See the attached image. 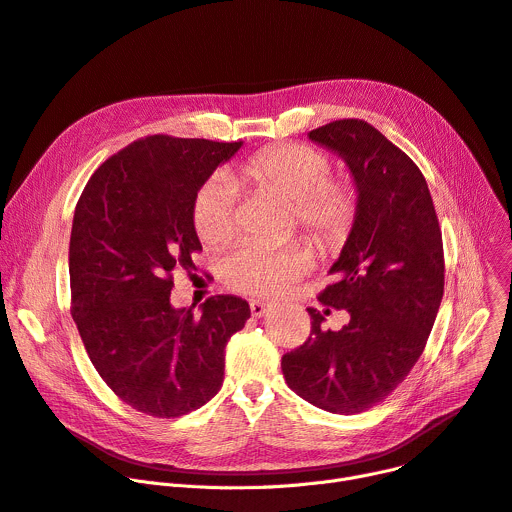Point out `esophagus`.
Wrapping results in <instances>:
<instances>
[{
    "label": "esophagus",
    "mask_w": 512,
    "mask_h": 512,
    "mask_svg": "<svg viewBox=\"0 0 512 512\" xmlns=\"http://www.w3.org/2000/svg\"><path fill=\"white\" fill-rule=\"evenodd\" d=\"M250 310H252V316L262 318V316H266L270 310H273V304H266V302H260V299H254V302H250Z\"/></svg>",
    "instance_id": "34e87169"
}]
</instances>
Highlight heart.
Segmentation results:
<instances>
[{
    "instance_id": "heart-1",
    "label": "heart",
    "mask_w": 512,
    "mask_h": 512,
    "mask_svg": "<svg viewBox=\"0 0 512 512\" xmlns=\"http://www.w3.org/2000/svg\"><path fill=\"white\" fill-rule=\"evenodd\" d=\"M324 153L308 144L268 146L229 175L215 173L196 190L192 221L206 244H221L235 231V186H254L293 200V213L322 248H339L357 215V192L343 177H330ZM312 264L306 244H244L223 260L225 283L248 295H277Z\"/></svg>"
}]
</instances>
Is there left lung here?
I'll return each instance as SVG.
<instances>
[{
    "label": "left lung",
    "instance_id": "obj_1",
    "mask_svg": "<svg viewBox=\"0 0 512 512\" xmlns=\"http://www.w3.org/2000/svg\"><path fill=\"white\" fill-rule=\"evenodd\" d=\"M343 159L357 215L318 299L347 310L341 330H322L308 308V341L281 359L293 393L318 409L353 415L386 399L422 355L444 293L442 233L426 179L399 146L362 119L308 134Z\"/></svg>",
    "mask_w": 512,
    "mask_h": 512
}]
</instances>
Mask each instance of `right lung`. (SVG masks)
Instances as JSON below:
<instances>
[{"label": "right lung", "instance_id": "right-lung-1", "mask_svg": "<svg viewBox=\"0 0 512 512\" xmlns=\"http://www.w3.org/2000/svg\"><path fill=\"white\" fill-rule=\"evenodd\" d=\"M244 142L146 136L88 179L70 235L72 316L90 362L113 393L146 415L179 417L223 384L225 345L250 318L237 295L200 314L173 308V270L202 250L196 190Z\"/></svg>", "mask_w": 512, "mask_h": 512}]
</instances>
